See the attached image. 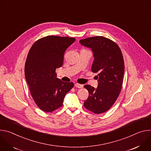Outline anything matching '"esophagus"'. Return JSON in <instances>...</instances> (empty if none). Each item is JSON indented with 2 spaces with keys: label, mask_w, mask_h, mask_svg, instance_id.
<instances>
[{
  "label": "esophagus",
  "mask_w": 151,
  "mask_h": 151,
  "mask_svg": "<svg viewBox=\"0 0 151 151\" xmlns=\"http://www.w3.org/2000/svg\"><path fill=\"white\" fill-rule=\"evenodd\" d=\"M75 87L76 88H81L83 87V85H81V84H78V83H76V84L74 85Z\"/></svg>",
  "instance_id": "1"
}]
</instances>
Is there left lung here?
<instances>
[{
    "label": "left lung",
    "mask_w": 151,
    "mask_h": 151,
    "mask_svg": "<svg viewBox=\"0 0 151 151\" xmlns=\"http://www.w3.org/2000/svg\"><path fill=\"white\" fill-rule=\"evenodd\" d=\"M80 43L92 50L94 60L91 70L98 73L97 88L84 86L89 92L84 106L94 113H102L110 109L122 89L124 62L121 50L114 42L104 37L81 40Z\"/></svg>",
    "instance_id": "1"
}]
</instances>
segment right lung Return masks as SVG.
<instances>
[{
    "label": "right lung",
    "instance_id": "obj_1",
    "mask_svg": "<svg viewBox=\"0 0 151 151\" xmlns=\"http://www.w3.org/2000/svg\"><path fill=\"white\" fill-rule=\"evenodd\" d=\"M74 38L47 36L30 48L25 63L24 74L31 95L38 107L52 112L63 104L65 95L74 86L57 78L56 69L63 65L64 53Z\"/></svg>",
    "mask_w": 151,
    "mask_h": 151
}]
</instances>
